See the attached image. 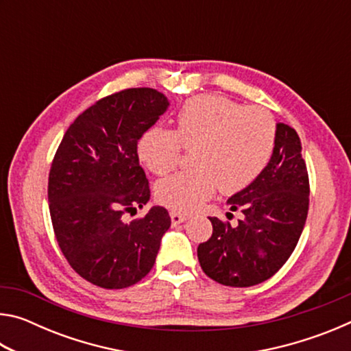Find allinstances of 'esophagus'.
Listing matches in <instances>:
<instances>
[{
    "mask_svg": "<svg viewBox=\"0 0 351 351\" xmlns=\"http://www.w3.org/2000/svg\"><path fill=\"white\" fill-rule=\"evenodd\" d=\"M170 218H171V223H173V224H181V223L186 221L189 217L186 215V213H180V212H176V210H171L170 212Z\"/></svg>",
    "mask_w": 351,
    "mask_h": 351,
    "instance_id": "34e87169",
    "label": "esophagus"
}]
</instances>
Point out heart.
<instances>
[{"instance_id": "1", "label": "heart", "mask_w": 351, "mask_h": 351, "mask_svg": "<svg viewBox=\"0 0 351 351\" xmlns=\"http://www.w3.org/2000/svg\"><path fill=\"white\" fill-rule=\"evenodd\" d=\"M277 127L271 112L223 96L187 100L176 116V130L153 127L141 136L138 154L153 173L165 175L181 161L182 148L193 150L197 167L156 184V199L176 212H193L217 189L240 192L268 165Z\"/></svg>"}]
</instances>
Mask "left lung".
Listing matches in <instances>:
<instances>
[{
    "label": "left lung",
    "instance_id": "left-lung-1",
    "mask_svg": "<svg viewBox=\"0 0 351 351\" xmlns=\"http://www.w3.org/2000/svg\"><path fill=\"white\" fill-rule=\"evenodd\" d=\"M310 181L294 128L277 123L276 145L268 165L247 187L228 199L230 210L245 218H209L212 237L198 246L204 274L226 287L246 288L268 280L287 263L306 221Z\"/></svg>",
    "mask_w": 351,
    "mask_h": 351
}]
</instances>
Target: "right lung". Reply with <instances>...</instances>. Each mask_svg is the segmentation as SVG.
<instances>
[{
    "label": "right lung",
    "instance_id": "right-lung-1",
    "mask_svg": "<svg viewBox=\"0 0 351 351\" xmlns=\"http://www.w3.org/2000/svg\"><path fill=\"white\" fill-rule=\"evenodd\" d=\"M167 106L152 88L114 93L83 111L57 148L47 182L52 228L71 268L96 287L142 280L170 228L161 206L132 223L122 219L150 199L138 141Z\"/></svg>",
    "mask_w": 351,
    "mask_h": 351
}]
</instances>
